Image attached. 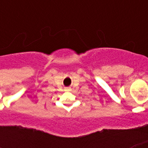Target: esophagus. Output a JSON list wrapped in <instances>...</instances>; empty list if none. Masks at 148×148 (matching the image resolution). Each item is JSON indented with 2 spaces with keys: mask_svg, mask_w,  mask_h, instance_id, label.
Segmentation results:
<instances>
[{
  "mask_svg": "<svg viewBox=\"0 0 148 148\" xmlns=\"http://www.w3.org/2000/svg\"><path fill=\"white\" fill-rule=\"evenodd\" d=\"M65 90H67V91H68V90H71V88H65Z\"/></svg>",
  "mask_w": 148,
  "mask_h": 148,
  "instance_id": "34e87169",
  "label": "esophagus"
}]
</instances>
